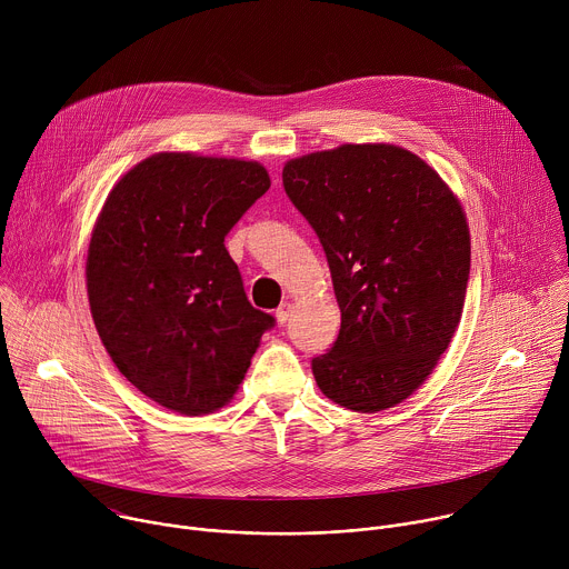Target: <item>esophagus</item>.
Segmentation results:
<instances>
[{
	"instance_id": "34e87169",
	"label": "esophagus",
	"mask_w": 569,
	"mask_h": 569,
	"mask_svg": "<svg viewBox=\"0 0 569 569\" xmlns=\"http://www.w3.org/2000/svg\"><path fill=\"white\" fill-rule=\"evenodd\" d=\"M290 312H292V306H290V303H281V306L277 308V312H274V315H277V321L281 323V327H283V323L288 321Z\"/></svg>"
}]
</instances>
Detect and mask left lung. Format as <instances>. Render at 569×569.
I'll return each instance as SVG.
<instances>
[{
  "mask_svg": "<svg viewBox=\"0 0 569 569\" xmlns=\"http://www.w3.org/2000/svg\"><path fill=\"white\" fill-rule=\"evenodd\" d=\"M283 189L327 254L342 323L312 376L333 402L380 412L435 369L470 274L463 209L415 152L345 143L283 167Z\"/></svg>",
  "mask_w": 569,
  "mask_h": 569,
  "instance_id": "1",
  "label": "left lung"
}]
</instances>
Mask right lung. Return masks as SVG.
<instances>
[{"mask_svg": "<svg viewBox=\"0 0 569 569\" xmlns=\"http://www.w3.org/2000/svg\"><path fill=\"white\" fill-rule=\"evenodd\" d=\"M268 189L257 161L159 152L103 204L88 250L97 331L117 369L167 410L222 408L277 323L248 301L224 248Z\"/></svg>", "mask_w": 569, "mask_h": 569, "instance_id": "right-lung-1", "label": "right lung"}]
</instances>
